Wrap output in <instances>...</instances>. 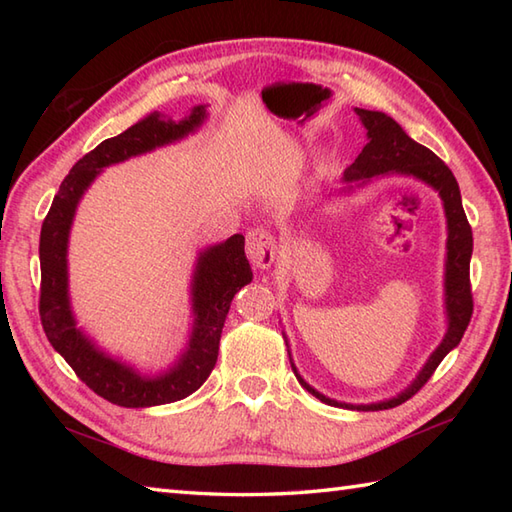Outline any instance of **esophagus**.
Instances as JSON below:
<instances>
[{
  "label": "esophagus",
  "instance_id": "obj_1",
  "mask_svg": "<svg viewBox=\"0 0 512 512\" xmlns=\"http://www.w3.org/2000/svg\"><path fill=\"white\" fill-rule=\"evenodd\" d=\"M246 255L255 268H270L277 257V242L266 228H253L246 235Z\"/></svg>",
  "mask_w": 512,
  "mask_h": 512
}]
</instances>
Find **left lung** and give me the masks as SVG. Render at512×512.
Returning <instances> with one entry per match:
<instances>
[{
	"label": "left lung",
	"mask_w": 512,
	"mask_h": 512,
	"mask_svg": "<svg viewBox=\"0 0 512 512\" xmlns=\"http://www.w3.org/2000/svg\"><path fill=\"white\" fill-rule=\"evenodd\" d=\"M356 114L361 116L363 125L367 127V145L361 154L345 169V182H367L374 176H387V173H407V176L420 178L433 189L440 191V198L444 202V213H447L449 224V239H447V279H444V288H447V312H449V330L444 341L436 352L431 354L427 365L422 367L418 378L413 380L411 387L402 391L400 396L376 402V405H343L319 394L312 389L306 380H303L295 365V374L299 383L306 387L312 396H317L325 405H339L350 407L358 411H380L398 407L402 402L409 400L413 394L427 385V380L436 372V367L442 363L455 345L462 341V336L469 328L471 314H473V292H471V253H473V231L471 224L466 220V213L462 209L460 187L458 180L451 173V169L433 154L431 149L416 143V140L405 134L394 118H389L383 112H369L356 107Z\"/></svg>",
	"instance_id": "obj_1"
}]
</instances>
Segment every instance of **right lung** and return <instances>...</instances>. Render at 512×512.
<instances>
[{
    "label": "right lung",
    "instance_id": "add662e5",
    "mask_svg": "<svg viewBox=\"0 0 512 512\" xmlns=\"http://www.w3.org/2000/svg\"><path fill=\"white\" fill-rule=\"evenodd\" d=\"M204 114V107L198 105L193 107L189 118L173 123L171 118L154 112L125 129L123 134L103 140L70 169L41 224L39 317L43 332L54 350L74 369V374L94 394L118 407L138 409L167 405V402L182 400L200 389L215 367L222 328L235 292L250 284L253 270H250L244 253V235L228 237L224 244H217L202 253L193 277L195 328L189 350L167 374L143 378L134 369L101 354L76 330L68 301V268H65L72 217L83 191L90 187V182L103 167L187 136L204 121Z\"/></svg>",
    "mask_w": 512,
    "mask_h": 512
}]
</instances>
